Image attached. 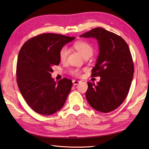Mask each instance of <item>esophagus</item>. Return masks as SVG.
I'll list each match as a JSON object with an SVG mask.
<instances>
[{"label":"esophagus","mask_w":149,"mask_h":149,"mask_svg":"<svg viewBox=\"0 0 149 149\" xmlns=\"http://www.w3.org/2000/svg\"><path fill=\"white\" fill-rule=\"evenodd\" d=\"M72 83H73V85H78V84H79V83H80V81H78V80H73Z\"/></svg>","instance_id":"obj_1"}]
</instances>
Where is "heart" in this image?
Listing matches in <instances>:
<instances>
[{
  "label": "heart",
  "mask_w": 149,
  "mask_h": 149,
  "mask_svg": "<svg viewBox=\"0 0 149 149\" xmlns=\"http://www.w3.org/2000/svg\"><path fill=\"white\" fill-rule=\"evenodd\" d=\"M74 46L78 52L83 57L85 56H91L93 53V48L89 44L88 42L85 41H77L74 43ZM68 54V49L66 47H63L60 50L59 52V58L61 61H64L66 59ZM71 74L75 75V76H79L80 75L81 72L78 70H74L71 71Z\"/></svg>",
  "instance_id": "heart-1"
}]
</instances>
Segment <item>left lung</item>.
I'll use <instances>...</instances> for the list:
<instances>
[{"label":"left lung","mask_w":149,"mask_h":149,"mask_svg":"<svg viewBox=\"0 0 149 149\" xmlns=\"http://www.w3.org/2000/svg\"><path fill=\"white\" fill-rule=\"evenodd\" d=\"M80 37L95 38L99 46L92 76H100V81L97 85L88 82L86 100L98 111H112L126 99L133 79L134 63L128 45L120 36L100 27Z\"/></svg>","instance_id":"left-lung-1"}]
</instances>
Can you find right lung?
<instances>
[{"label":"right lung","instance_id":"obj_1","mask_svg":"<svg viewBox=\"0 0 149 149\" xmlns=\"http://www.w3.org/2000/svg\"><path fill=\"white\" fill-rule=\"evenodd\" d=\"M75 37L42 34L25 42L19 53L16 76L19 89L35 112L54 114L66 102L72 86L70 79L56 82L51 77L53 66L60 63V50Z\"/></svg>","mask_w":149,"mask_h":149}]
</instances>
